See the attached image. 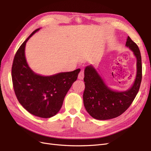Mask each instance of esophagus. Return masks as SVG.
<instances>
[{
  "mask_svg": "<svg viewBox=\"0 0 151 151\" xmlns=\"http://www.w3.org/2000/svg\"><path fill=\"white\" fill-rule=\"evenodd\" d=\"M84 70H81V72H79V74L78 75V79H80V80H82L84 78Z\"/></svg>",
  "mask_w": 151,
  "mask_h": 151,
  "instance_id": "34e87169",
  "label": "esophagus"
}]
</instances>
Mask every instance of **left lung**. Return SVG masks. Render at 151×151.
<instances>
[{
    "mask_svg": "<svg viewBox=\"0 0 151 151\" xmlns=\"http://www.w3.org/2000/svg\"><path fill=\"white\" fill-rule=\"evenodd\" d=\"M126 46L137 58V74L134 84L126 91H115L104 83L96 70L87 66L84 70L83 101L86 111L97 120H109L121 115L129 108L137 94L142 81V59L139 48L128 36Z\"/></svg>",
    "mask_w": 151,
    "mask_h": 151,
    "instance_id": "obj_1",
    "label": "left lung"
}]
</instances>
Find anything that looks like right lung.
Segmentation results:
<instances>
[{
	"mask_svg": "<svg viewBox=\"0 0 151 151\" xmlns=\"http://www.w3.org/2000/svg\"><path fill=\"white\" fill-rule=\"evenodd\" d=\"M39 29L35 30L17 50L12 66V80L17 99L23 108L35 116L48 118L60 110L81 69L50 76L35 74L27 63L24 50L26 42Z\"/></svg>",
	"mask_w": 151,
	"mask_h": 151,
	"instance_id": "obj_1",
	"label": "right lung"
}]
</instances>
